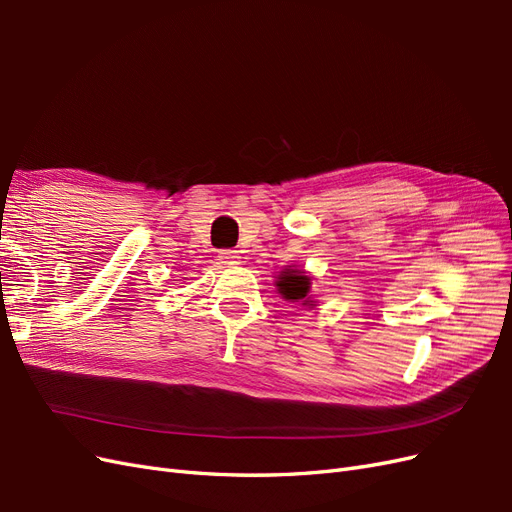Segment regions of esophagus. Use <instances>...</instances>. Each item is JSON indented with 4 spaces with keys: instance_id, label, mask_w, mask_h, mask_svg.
<instances>
[{
    "instance_id": "obj_1",
    "label": "esophagus",
    "mask_w": 512,
    "mask_h": 512,
    "mask_svg": "<svg viewBox=\"0 0 512 512\" xmlns=\"http://www.w3.org/2000/svg\"><path fill=\"white\" fill-rule=\"evenodd\" d=\"M239 252L237 250H222L218 252V260L222 262V265H237L239 262Z\"/></svg>"
}]
</instances>
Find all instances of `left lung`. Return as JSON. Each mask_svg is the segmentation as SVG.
<instances>
[{
	"label": "left lung",
	"instance_id": "1",
	"mask_svg": "<svg viewBox=\"0 0 512 512\" xmlns=\"http://www.w3.org/2000/svg\"><path fill=\"white\" fill-rule=\"evenodd\" d=\"M277 288H280V292L284 294V299H290V301L305 299L307 292H309V277L288 269L280 275Z\"/></svg>",
	"mask_w": 512,
	"mask_h": 512
}]
</instances>
